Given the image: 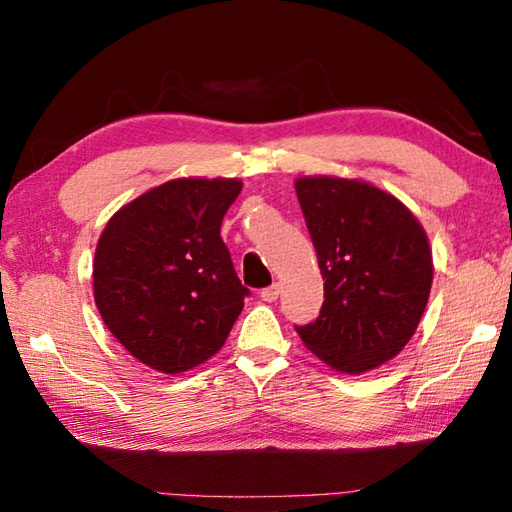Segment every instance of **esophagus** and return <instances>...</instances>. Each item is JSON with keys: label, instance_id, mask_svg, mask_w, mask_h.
Returning a JSON list of instances; mask_svg holds the SVG:
<instances>
[{"label": "esophagus", "instance_id": "1", "mask_svg": "<svg viewBox=\"0 0 512 512\" xmlns=\"http://www.w3.org/2000/svg\"><path fill=\"white\" fill-rule=\"evenodd\" d=\"M280 293H282V284L275 282V284H271V287L262 289V293H259V296H262V300H266V302H275Z\"/></svg>", "mask_w": 512, "mask_h": 512}]
</instances>
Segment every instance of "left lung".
I'll list each match as a JSON object with an SVG mask.
<instances>
[{
    "instance_id": "1",
    "label": "left lung",
    "mask_w": 512,
    "mask_h": 512,
    "mask_svg": "<svg viewBox=\"0 0 512 512\" xmlns=\"http://www.w3.org/2000/svg\"><path fill=\"white\" fill-rule=\"evenodd\" d=\"M296 194L325 280L318 318L296 332L334 370L377 368L400 354L427 307V235L395 196L361 180L300 178Z\"/></svg>"
}]
</instances>
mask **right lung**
Instances as JSON below:
<instances>
[{
	"label": "right lung",
	"mask_w": 512,
	"mask_h": 512,
	"mask_svg": "<svg viewBox=\"0 0 512 512\" xmlns=\"http://www.w3.org/2000/svg\"><path fill=\"white\" fill-rule=\"evenodd\" d=\"M235 178L169 180L112 216L94 253V302L137 361L178 375L223 348L250 291L221 221Z\"/></svg>",
	"instance_id": "add662e5"
}]
</instances>
